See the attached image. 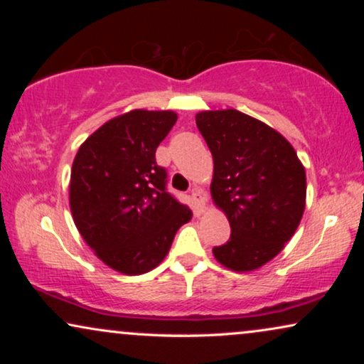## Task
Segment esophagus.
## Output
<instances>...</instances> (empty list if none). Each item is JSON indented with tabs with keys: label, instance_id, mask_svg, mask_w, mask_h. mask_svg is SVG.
Segmentation results:
<instances>
[{
	"label": "esophagus",
	"instance_id": "34e87169",
	"mask_svg": "<svg viewBox=\"0 0 364 364\" xmlns=\"http://www.w3.org/2000/svg\"><path fill=\"white\" fill-rule=\"evenodd\" d=\"M191 198H192V203H193V207H196L197 213L205 212V197H203V193H202L200 188H198V187L193 188Z\"/></svg>",
	"mask_w": 364,
	"mask_h": 364
}]
</instances>
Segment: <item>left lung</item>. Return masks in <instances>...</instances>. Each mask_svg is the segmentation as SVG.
<instances>
[{"mask_svg":"<svg viewBox=\"0 0 364 364\" xmlns=\"http://www.w3.org/2000/svg\"><path fill=\"white\" fill-rule=\"evenodd\" d=\"M196 122L213 157L212 200L232 228L213 257L228 270L255 272L300 225L305 167L280 132L237 109L197 112Z\"/></svg>","mask_w":364,"mask_h":364,"instance_id":"1","label":"left lung"}]
</instances>
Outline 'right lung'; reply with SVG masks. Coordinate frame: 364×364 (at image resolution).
<instances>
[{
	"label": "right lung",
	"instance_id": "right-lung-1",
	"mask_svg": "<svg viewBox=\"0 0 364 364\" xmlns=\"http://www.w3.org/2000/svg\"><path fill=\"white\" fill-rule=\"evenodd\" d=\"M173 111L134 109L102 124L81 144L69 182V207L84 242L124 275L156 268L192 210L166 191L156 162Z\"/></svg>",
	"mask_w": 364,
	"mask_h": 364
}]
</instances>
